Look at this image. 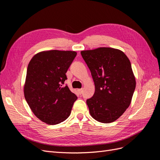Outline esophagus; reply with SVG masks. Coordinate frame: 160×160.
<instances>
[{"instance_id": "34e87169", "label": "esophagus", "mask_w": 160, "mask_h": 160, "mask_svg": "<svg viewBox=\"0 0 160 160\" xmlns=\"http://www.w3.org/2000/svg\"><path fill=\"white\" fill-rule=\"evenodd\" d=\"M77 91H78V92H79V93L81 95V94H82V93H83V89H79L78 90H77Z\"/></svg>"}]
</instances>
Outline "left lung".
<instances>
[{"label": "left lung", "instance_id": "1", "mask_svg": "<svg viewBox=\"0 0 160 160\" xmlns=\"http://www.w3.org/2000/svg\"><path fill=\"white\" fill-rule=\"evenodd\" d=\"M95 83L93 96L87 100L91 117L98 122H115L129 106L135 89L131 62L121 50L99 47L81 51Z\"/></svg>", "mask_w": 160, "mask_h": 160}]
</instances>
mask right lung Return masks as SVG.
I'll use <instances>...</instances> for the list:
<instances>
[{
  "instance_id": "right-lung-1",
  "label": "right lung",
  "mask_w": 160,
  "mask_h": 160,
  "mask_svg": "<svg viewBox=\"0 0 160 160\" xmlns=\"http://www.w3.org/2000/svg\"><path fill=\"white\" fill-rule=\"evenodd\" d=\"M75 51H45L34 55L28 65L24 95L32 113L42 122L56 125L71 114L77 97L62 87Z\"/></svg>"
}]
</instances>
